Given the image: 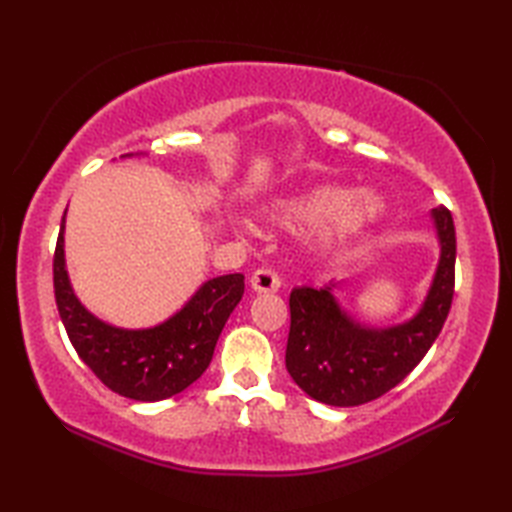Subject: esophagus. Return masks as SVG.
Instances as JSON below:
<instances>
[{
    "label": "esophagus",
    "mask_w": 512,
    "mask_h": 512,
    "mask_svg": "<svg viewBox=\"0 0 512 512\" xmlns=\"http://www.w3.org/2000/svg\"><path fill=\"white\" fill-rule=\"evenodd\" d=\"M250 286H253L255 292H277L281 286V279L277 277L275 270L259 268L250 275Z\"/></svg>",
    "instance_id": "1"
}]
</instances>
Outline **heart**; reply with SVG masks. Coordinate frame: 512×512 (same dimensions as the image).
Segmentation results:
<instances>
[{"instance_id": "obj_1", "label": "heart", "mask_w": 512, "mask_h": 512, "mask_svg": "<svg viewBox=\"0 0 512 512\" xmlns=\"http://www.w3.org/2000/svg\"><path fill=\"white\" fill-rule=\"evenodd\" d=\"M387 204L374 191L345 187L308 189L266 204V217L288 228H308L306 246L319 257H334L383 220Z\"/></svg>"}]
</instances>
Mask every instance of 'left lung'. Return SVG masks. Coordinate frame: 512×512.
I'll return each instance as SVG.
<instances>
[{
	"label": "left lung",
	"mask_w": 512,
	"mask_h": 512,
	"mask_svg": "<svg viewBox=\"0 0 512 512\" xmlns=\"http://www.w3.org/2000/svg\"><path fill=\"white\" fill-rule=\"evenodd\" d=\"M431 217L440 239V262L427 299L409 321L367 328L339 306L334 284L290 292L286 369L310 398L332 407L376 400L407 378L438 339L453 301L455 228L444 206L433 209Z\"/></svg>",
	"instance_id": "8db88e82"
}]
</instances>
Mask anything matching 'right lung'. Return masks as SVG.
<instances>
[{"label":"right lung","mask_w":512,"mask_h":512,"mask_svg":"<svg viewBox=\"0 0 512 512\" xmlns=\"http://www.w3.org/2000/svg\"><path fill=\"white\" fill-rule=\"evenodd\" d=\"M63 231L65 213L52 264L54 299L81 361L105 387L140 402L171 398L195 383L209 367L224 323L244 295V275L204 281L173 317L154 328H116L76 299L65 270Z\"/></svg>","instance_id":"right-lung-1"}]
</instances>
